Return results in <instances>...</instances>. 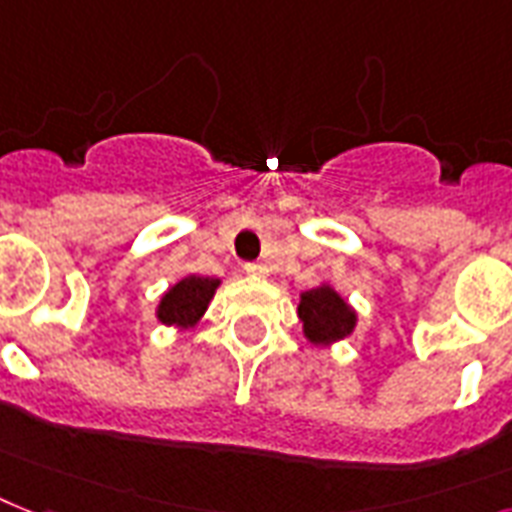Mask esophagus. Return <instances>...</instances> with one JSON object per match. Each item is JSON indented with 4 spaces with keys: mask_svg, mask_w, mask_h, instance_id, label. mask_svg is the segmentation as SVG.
<instances>
[{
    "mask_svg": "<svg viewBox=\"0 0 512 512\" xmlns=\"http://www.w3.org/2000/svg\"><path fill=\"white\" fill-rule=\"evenodd\" d=\"M245 272L251 277H267V267L264 264H245Z\"/></svg>",
    "mask_w": 512,
    "mask_h": 512,
    "instance_id": "34e87169",
    "label": "esophagus"
}]
</instances>
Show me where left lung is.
Instances as JSON below:
<instances>
[{
  "mask_svg": "<svg viewBox=\"0 0 512 512\" xmlns=\"http://www.w3.org/2000/svg\"><path fill=\"white\" fill-rule=\"evenodd\" d=\"M299 318L304 323V334L315 344L339 342L355 328V312L347 301L328 285L301 293Z\"/></svg>",
  "mask_w": 512,
  "mask_h": 512,
  "instance_id": "left-lung-1",
  "label": "left lung"
}]
</instances>
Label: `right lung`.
<instances>
[{
  "label": "right lung",
  "mask_w": 512,
  "mask_h": 512,
  "mask_svg": "<svg viewBox=\"0 0 512 512\" xmlns=\"http://www.w3.org/2000/svg\"><path fill=\"white\" fill-rule=\"evenodd\" d=\"M216 288H219V280H213V277H184L181 283L173 285L162 296L157 318L165 326H192V323L200 320V315L208 307V301L213 299Z\"/></svg>",
  "instance_id": "add662e5"
}]
</instances>
